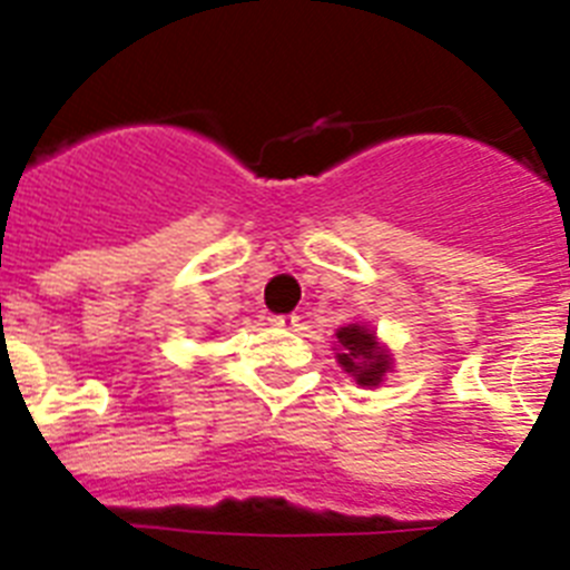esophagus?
Returning a JSON list of instances; mask_svg holds the SVG:
<instances>
[{"mask_svg":"<svg viewBox=\"0 0 570 570\" xmlns=\"http://www.w3.org/2000/svg\"><path fill=\"white\" fill-rule=\"evenodd\" d=\"M296 322H299V316H296V313H276V316H271V325L285 327V331L296 327Z\"/></svg>","mask_w":570,"mask_h":570,"instance_id":"34e87169","label":"esophagus"}]
</instances>
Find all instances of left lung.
I'll use <instances>...</instances> for the list:
<instances>
[{
  "label": "left lung",
  "mask_w": 570,
  "mask_h": 570,
  "mask_svg": "<svg viewBox=\"0 0 570 570\" xmlns=\"http://www.w3.org/2000/svg\"><path fill=\"white\" fill-rule=\"evenodd\" d=\"M338 338V364L347 370L362 387H379L384 373L390 370L387 350H381L375 333L364 325H347L336 333Z\"/></svg>",
  "instance_id": "left-lung-1"
}]
</instances>
